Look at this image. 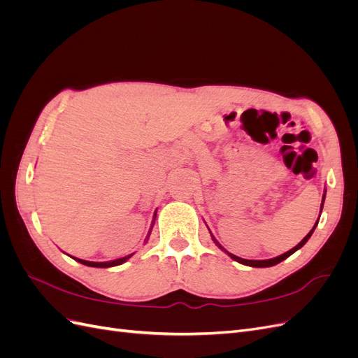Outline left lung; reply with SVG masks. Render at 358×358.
<instances>
[{"mask_svg":"<svg viewBox=\"0 0 358 358\" xmlns=\"http://www.w3.org/2000/svg\"><path fill=\"white\" fill-rule=\"evenodd\" d=\"M324 199H326V192H324V196H322V203H321V210H322V206H324ZM318 221H320V218H318ZM318 221L315 222V225H313V229L305 236V239H303L299 245H296L294 248L292 249H289V251H287L285 254H282V255H279V257H275V258H268V259H245V258H241V257H236V255H233V254H230L229 251H227V249H224L220 243H218V241L215 239V237L212 236V239H213V242L218 245V248L220 249H222V251L225 252V254H229V257H231L234 262H237V263H241V264H245V266H249V267H272V266H275V264H278V263H280V262H284L285 258H288L289 255H292L294 254L296 251H299V249L305 245L309 239H310V236H312V233H313V230L317 229V225H318Z\"/></svg>","mask_w":358,"mask_h":358,"instance_id":"obj_1","label":"left lung"}]
</instances>
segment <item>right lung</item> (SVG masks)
Here are the masks:
<instances>
[{"instance_id": "right-lung-1", "label": "right lung", "mask_w": 358, "mask_h": 358, "mask_svg": "<svg viewBox=\"0 0 358 358\" xmlns=\"http://www.w3.org/2000/svg\"><path fill=\"white\" fill-rule=\"evenodd\" d=\"M157 215V213H155ZM154 224V222H152ZM149 234H150V231H149ZM149 239V236L146 237V241ZM71 257V255H70ZM129 257H133V254H129V255H127V257H122V258H117V259H113V262H104V263H96V262H86V259H80V258H74L76 262H79V263H82V264H85V266H90V267H101V268H106V267H113V266H119V264H122V263H125L127 259L129 258Z\"/></svg>"}]
</instances>
